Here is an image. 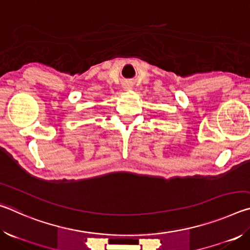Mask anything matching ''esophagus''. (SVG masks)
I'll list each match as a JSON object with an SVG mask.
<instances>
[{"label":"esophagus","instance_id":"esophagus-1","mask_svg":"<svg viewBox=\"0 0 250 250\" xmlns=\"http://www.w3.org/2000/svg\"><path fill=\"white\" fill-rule=\"evenodd\" d=\"M131 88H132V86H131V84H129V83H126V84H125V89H126V90H129V89H131Z\"/></svg>","mask_w":250,"mask_h":250}]
</instances>
